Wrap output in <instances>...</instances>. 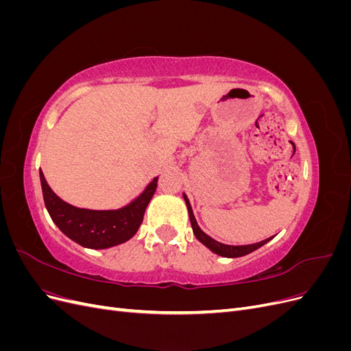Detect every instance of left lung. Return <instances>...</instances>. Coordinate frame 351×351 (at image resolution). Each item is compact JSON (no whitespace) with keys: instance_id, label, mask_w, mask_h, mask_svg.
Listing matches in <instances>:
<instances>
[{"instance_id":"obj_1","label":"left lung","mask_w":351,"mask_h":351,"mask_svg":"<svg viewBox=\"0 0 351 351\" xmlns=\"http://www.w3.org/2000/svg\"><path fill=\"white\" fill-rule=\"evenodd\" d=\"M184 197V202L187 205V210H189V218H190V224H192V228H193V232L196 239L202 243L205 244V246L212 250L214 253L219 254V256H224V258H240V256H244V254H249L252 253L253 250H256L259 247H262L265 243H268L272 237L267 239V240H262L259 243H254V244H247V246H228V244H222L217 240H214L212 237H209L208 234H205L204 231L200 230V227L197 226L196 222V218L193 215V210H192V206H190V202L187 199L186 195H183Z\"/></svg>"}]
</instances>
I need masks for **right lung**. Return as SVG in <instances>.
Instances as JSON below:
<instances>
[{
	"label": "right lung",
	"mask_w": 351,
	"mask_h": 351,
	"mask_svg": "<svg viewBox=\"0 0 351 351\" xmlns=\"http://www.w3.org/2000/svg\"><path fill=\"white\" fill-rule=\"evenodd\" d=\"M42 193L49 217L64 234L88 249H108L130 240L139 230L147 204L152 199L158 177L129 205L112 210L76 208L60 199L39 173Z\"/></svg>",
	"instance_id": "obj_1"
}]
</instances>
